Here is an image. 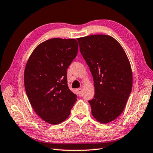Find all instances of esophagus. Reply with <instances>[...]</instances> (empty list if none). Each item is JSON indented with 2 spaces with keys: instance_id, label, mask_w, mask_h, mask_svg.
<instances>
[{
  "instance_id": "34e87169",
  "label": "esophagus",
  "mask_w": 153,
  "mask_h": 153,
  "mask_svg": "<svg viewBox=\"0 0 153 153\" xmlns=\"http://www.w3.org/2000/svg\"><path fill=\"white\" fill-rule=\"evenodd\" d=\"M77 91L78 94H79V95L81 94H82V88H77Z\"/></svg>"
}]
</instances>
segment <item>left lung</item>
Masks as SVG:
<instances>
[{
  "label": "left lung",
  "instance_id": "obj_1",
  "mask_svg": "<svg viewBox=\"0 0 153 153\" xmlns=\"http://www.w3.org/2000/svg\"><path fill=\"white\" fill-rule=\"evenodd\" d=\"M80 52L89 66L95 94L89 100L92 114L109 123L123 112L132 87V73L124 50L114 38L92 35L77 38Z\"/></svg>",
  "mask_w": 153,
  "mask_h": 153
}]
</instances>
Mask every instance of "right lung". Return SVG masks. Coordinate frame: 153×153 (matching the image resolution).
I'll list each match as a JSON object with an SVG mask.
<instances>
[{"label":"right lung","instance_id":"add662e5","mask_svg":"<svg viewBox=\"0 0 153 153\" xmlns=\"http://www.w3.org/2000/svg\"><path fill=\"white\" fill-rule=\"evenodd\" d=\"M77 50L76 39H50L36 47L26 63V95L36 114L50 124L64 121L77 100L68 87L66 70Z\"/></svg>","mask_w":153,"mask_h":153}]
</instances>
